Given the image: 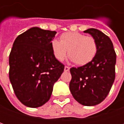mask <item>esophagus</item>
Wrapping results in <instances>:
<instances>
[{
	"label": "esophagus",
	"instance_id": "1",
	"mask_svg": "<svg viewBox=\"0 0 124 124\" xmlns=\"http://www.w3.org/2000/svg\"><path fill=\"white\" fill-rule=\"evenodd\" d=\"M70 70V68L68 66H65L64 67V71L65 72H68Z\"/></svg>",
	"mask_w": 124,
	"mask_h": 124
}]
</instances>
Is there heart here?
Listing matches in <instances>:
<instances>
[{
	"instance_id": "b5f03b06",
	"label": "heart",
	"mask_w": 124,
	"mask_h": 124,
	"mask_svg": "<svg viewBox=\"0 0 124 124\" xmlns=\"http://www.w3.org/2000/svg\"><path fill=\"white\" fill-rule=\"evenodd\" d=\"M60 41H51L52 53L57 60L62 62L69 54L70 60L78 65H86L91 62L97 52L96 40L92 36L79 32H69L60 36ZM69 51H68L67 50Z\"/></svg>"
}]
</instances>
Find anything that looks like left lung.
Returning <instances> with one entry per match:
<instances>
[{"label": "left lung", "instance_id": "8db88e82", "mask_svg": "<svg viewBox=\"0 0 124 124\" xmlns=\"http://www.w3.org/2000/svg\"><path fill=\"white\" fill-rule=\"evenodd\" d=\"M88 33L96 40L97 52L91 62L78 68H70V90L74 98L86 106L101 103L106 98L115 80L116 54L110 38L95 28Z\"/></svg>", "mask_w": 124, "mask_h": 124}]
</instances>
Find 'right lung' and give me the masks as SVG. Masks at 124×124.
Masks as SVG:
<instances>
[{
	"label": "right lung",
	"mask_w": 124,
	"mask_h": 124,
	"mask_svg": "<svg viewBox=\"0 0 124 124\" xmlns=\"http://www.w3.org/2000/svg\"><path fill=\"white\" fill-rule=\"evenodd\" d=\"M56 31L32 27L18 36L9 56V78L16 96L24 106H42L48 101L64 66L52 53Z\"/></svg>",
	"instance_id": "1"
}]
</instances>
